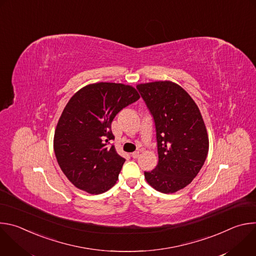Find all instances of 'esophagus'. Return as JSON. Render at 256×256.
<instances>
[{"label":"esophagus","instance_id":"34e87169","mask_svg":"<svg viewBox=\"0 0 256 256\" xmlns=\"http://www.w3.org/2000/svg\"><path fill=\"white\" fill-rule=\"evenodd\" d=\"M138 156H140V152L138 151L132 153V158H134V159H136Z\"/></svg>","mask_w":256,"mask_h":256}]
</instances>
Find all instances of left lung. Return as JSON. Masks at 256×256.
Segmentation results:
<instances>
[{"label":"left lung","instance_id":"obj_1","mask_svg":"<svg viewBox=\"0 0 256 256\" xmlns=\"http://www.w3.org/2000/svg\"><path fill=\"white\" fill-rule=\"evenodd\" d=\"M136 89L154 120L159 157L155 169L144 171V178L158 192H178L198 175L208 152L200 109L184 89L169 81L140 84Z\"/></svg>","mask_w":256,"mask_h":256}]
</instances>
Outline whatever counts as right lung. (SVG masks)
<instances>
[{
	"mask_svg": "<svg viewBox=\"0 0 256 256\" xmlns=\"http://www.w3.org/2000/svg\"><path fill=\"white\" fill-rule=\"evenodd\" d=\"M138 99L130 86L103 82L70 99L56 128L54 149L62 171L76 188L99 194L116 184L126 159L110 144L112 122Z\"/></svg>",
	"mask_w": 256,
	"mask_h": 256,
	"instance_id": "right-lung-1",
	"label": "right lung"
}]
</instances>
